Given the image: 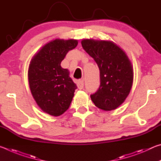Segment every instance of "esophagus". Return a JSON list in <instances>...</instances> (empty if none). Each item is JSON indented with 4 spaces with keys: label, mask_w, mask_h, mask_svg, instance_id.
Wrapping results in <instances>:
<instances>
[{
    "label": "esophagus",
    "mask_w": 161,
    "mask_h": 161,
    "mask_svg": "<svg viewBox=\"0 0 161 161\" xmlns=\"http://www.w3.org/2000/svg\"><path fill=\"white\" fill-rule=\"evenodd\" d=\"M77 86L79 89H82L84 88V81L83 80H79L77 81Z\"/></svg>",
    "instance_id": "esophagus-1"
}]
</instances>
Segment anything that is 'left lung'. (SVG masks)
I'll return each mask as SVG.
<instances>
[{"instance_id": "obj_1", "label": "left lung", "mask_w": 161, "mask_h": 161, "mask_svg": "<svg viewBox=\"0 0 161 161\" xmlns=\"http://www.w3.org/2000/svg\"><path fill=\"white\" fill-rule=\"evenodd\" d=\"M81 46L94 59L100 72V86L91 95L97 107L116 109L129 96L133 85V69L126 53L112 41L84 39Z\"/></svg>"}]
</instances>
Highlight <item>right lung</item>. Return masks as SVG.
Returning a JSON list of instances; mask_svg holds the SVG:
<instances>
[{"mask_svg": "<svg viewBox=\"0 0 161 161\" xmlns=\"http://www.w3.org/2000/svg\"><path fill=\"white\" fill-rule=\"evenodd\" d=\"M77 40L55 39L45 44L32 58L28 69L31 94L42 111L53 116L69 108L77 85L67 69L61 67L69 50L77 47Z\"/></svg>", "mask_w": 161, "mask_h": 161, "instance_id": "add662e5", "label": "right lung"}]
</instances>
